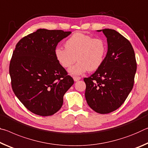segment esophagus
Returning <instances> with one entry per match:
<instances>
[{
    "label": "esophagus",
    "instance_id": "1",
    "mask_svg": "<svg viewBox=\"0 0 148 148\" xmlns=\"http://www.w3.org/2000/svg\"><path fill=\"white\" fill-rule=\"evenodd\" d=\"M81 78L80 77H73V79H74V81H79L80 79H81Z\"/></svg>",
    "mask_w": 148,
    "mask_h": 148
}]
</instances>
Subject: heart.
Masks as SVG:
<instances>
[{
    "instance_id": "1",
    "label": "heart",
    "mask_w": 148,
    "mask_h": 148,
    "mask_svg": "<svg viewBox=\"0 0 148 148\" xmlns=\"http://www.w3.org/2000/svg\"><path fill=\"white\" fill-rule=\"evenodd\" d=\"M65 48L57 47L54 54L58 63L64 68L74 64L69 69L73 75H79L87 71L100 68L107 54V45L102 38L82 33H75L66 40Z\"/></svg>"
}]
</instances>
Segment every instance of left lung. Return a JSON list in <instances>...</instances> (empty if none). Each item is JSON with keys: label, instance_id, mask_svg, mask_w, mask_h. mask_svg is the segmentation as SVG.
<instances>
[{"label": "left lung", "instance_id": "1", "mask_svg": "<svg viewBox=\"0 0 148 148\" xmlns=\"http://www.w3.org/2000/svg\"><path fill=\"white\" fill-rule=\"evenodd\" d=\"M102 32L108 45L105 60L84 81L88 105L96 112L106 114L125 102L134 86L137 64L129 40L111 29H104Z\"/></svg>", "mask_w": 148, "mask_h": 148}]
</instances>
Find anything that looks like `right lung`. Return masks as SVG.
<instances>
[{
  "instance_id": "1",
  "label": "right lung",
  "mask_w": 148,
  "mask_h": 148,
  "mask_svg": "<svg viewBox=\"0 0 148 148\" xmlns=\"http://www.w3.org/2000/svg\"><path fill=\"white\" fill-rule=\"evenodd\" d=\"M71 31L39 29L16 45L9 66L15 95L31 112L54 115L60 110L73 79L56 58L58 43Z\"/></svg>"
}]
</instances>
